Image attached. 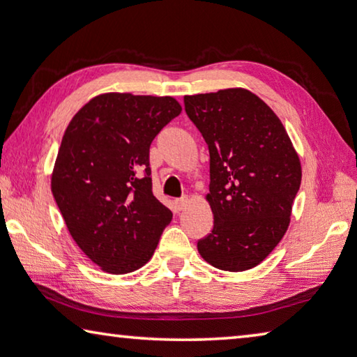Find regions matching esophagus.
I'll use <instances>...</instances> for the list:
<instances>
[{
    "mask_svg": "<svg viewBox=\"0 0 357 357\" xmlns=\"http://www.w3.org/2000/svg\"><path fill=\"white\" fill-rule=\"evenodd\" d=\"M187 203H189V198L183 197V198H178V200H174V206H176L178 211H183V209H185Z\"/></svg>",
    "mask_w": 357,
    "mask_h": 357,
    "instance_id": "1",
    "label": "esophagus"
}]
</instances>
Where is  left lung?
<instances>
[{
    "mask_svg": "<svg viewBox=\"0 0 357 357\" xmlns=\"http://www.w3.org/2000/svg\"><path fill=\"white\" fill-rule=\"evenodd\" d=\"M209 149L214 227L198 241L204 261L229 273L255 268L287 233L301 185V162L285 128L243 88L184 96Z\"/></svg>",
    "mask_w": 357,
    "mask_h": 357,
    "instance_id": "8db88e82",
    "label": "left lung"
}]
</instances>
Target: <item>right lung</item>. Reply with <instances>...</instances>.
Returning <instances> with one entry per match:
<instances>
[{"label":"right lung","instance_id":"1","mask_svg":"<svg viewBox=\"0 0 357 357\" xmlns=\"http://www.w3.org/2000/svg\"><path fill=\"white\" fill-rule=\"evenodd\" d=\"M179 113L170 96L107 93L83 105L64 132L52 193L72 239L105 273L140 269L172 222L153 195L149 146Z\"/></svg>","mask_w":357,"mask_h":357}]
</instances>
